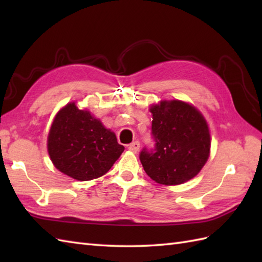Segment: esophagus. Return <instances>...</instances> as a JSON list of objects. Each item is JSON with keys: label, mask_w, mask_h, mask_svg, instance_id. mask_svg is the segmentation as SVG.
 <instances>
[{"label": "esophagus", "mask_w": 262, "mask_h": 262, "mask_svg": "<svg viewBox=\"0 0 262 262\" xmlns=\"http://www.w3.org/2000/svg\"><path fill=\"white\" fill-rule=\"evenodd\" d=\"M128 148H129V151L134 152V153H137L138 149H140V142H133L132 144H129V146H128Z\"/></svg>", "instance_id": "esophagus-1"}]
</instances>
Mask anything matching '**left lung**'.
<instances>
[{
  "label": "left lung",
  "instance_id": "1",
  "mask_svg": "<svg viewBox=\"0 0 262 262\" xmlns=\"http://www.w3.org/2000/svg\"><path fill=\"white\" fill-rule=\"evenodd\" d=\"M154 148L144 147L140 160L147 176L165 186L185 183L207 162L210 135L204 116L187 102L163 100L153 104Z\"/></svg>",
  "mask_w": 262,
  "mask_h": 262
}]
</instances>
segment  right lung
Wrapping results in <instances>:
<instances>
[{"label":"right lung","mask_w":262,"mask_h":262,"mask_svg":"<svg viewBox=\"0 0 262 262\" xmlns=\"http://www.w3.org/2000/svg\"><path fill=\"white\" fill-rule=\"evenodd\" d=\"M47 148L55 168L79 181L107 173L125 149L114 132L75 102L66 104L55 117Z\"/></svg>","instance_id":"right-lung-1"}]
</instances>
